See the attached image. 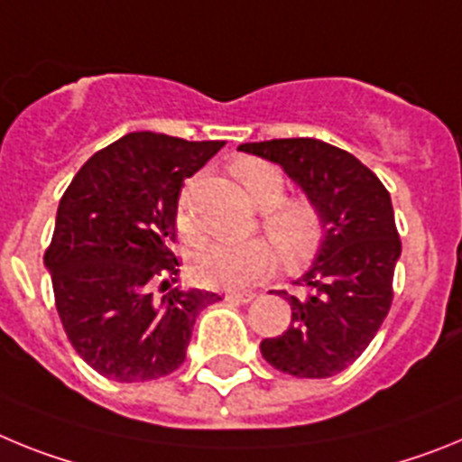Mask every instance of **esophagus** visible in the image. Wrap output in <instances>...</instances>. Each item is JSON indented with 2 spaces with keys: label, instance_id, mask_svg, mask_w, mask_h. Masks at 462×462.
Segmentation results:
<instances>
[{
  "label": "esophagus",
  "instance_id": "obj_1",
  "mask_svg": "<svg viewBox=\"0 0 462 462\" xmlns=\"http://www.w3.org/2000/svg\"><path fill=\"white\" fill-rule=\"evenodd\" d=\"M254 298H255L254 292H227L226 295V300H230V302H236V304H248Z\"/></svg>",
  "mask_w": 462,
  "mask_h": 462
}]
</instances>
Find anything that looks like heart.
Listing matches in <instances>:
<instances>
[{
	"mask_svg": "<svg viewBox=\"0 0 462 462\" xmlns=\"http://www.w3.org/2000/svg\"><path fill=\"white\" fill-rule=\"evenodd\" d=\"M248 199L260 208V223L288 263H302L320 242V214L307 198H283L286 179L276 164L242 158L232 164ZM179 227L195 235L190 216L181 207ZM274 248L264 239L244 244H207L190 258V276L207 288H244L274 267Z\"/></svg>",
	"mask_w": 462,
	"mask_h": 462,
	"instance_id": "obj_1",
	"label": "heart"
}]
</instances>
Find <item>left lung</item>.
Masks as SVG:
<instances>
[{"instance_id":"obj_1","label":"left lung","mask_w":462,"mask_h":462,"mask_svg":"<svg viewBox=\"0 0 462 462\" xmlns=\"http://www.w3.org/2000/svg\"><path fill=\"white\" fill-rule=\"evenodd\" d=\"M239 151L276 162L320 214L319 255L295 286L304 298L279 295L292 311L291 328L260 342L263 358L300 379L346 370L370 346L393 302L400 244L391 195L356 155L319 139H272Z\"/></svg>"}]
</instances>
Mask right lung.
Here are the masks:
<instances>
[{
  "instance_id": "obj_1",
  "label": "right lung",
  "mask_w": 462,
  "mask_h": 462,
  "mask_svg": "<svg viewBox=\"0 0 462 462\" xmlns=\"http://www.w3.org/2000/svg\"><path fill=\"white\" fill-rule=\"evenodd\" d=\"M226 142L130 132L83 164L64 190L43 264L76 353L120 383L160 379L186 360L192 326L218 295L171 288L183 181Z\"/></svg>"
}]
</instances>
